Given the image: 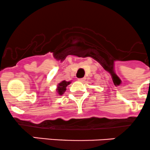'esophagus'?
Instances as JSON below:
<instances>
[{
    "mask_svg": "<svg viewBox=\"0 0 150 150\" xmlns=\"http://www.w3.org/2000/svg\"><path fill=\"white\" fill-rule=\"evenodd\" d=\"M78 80L79 81H83L84 80V78H79V79H78Z\"/></svg>",
    "mask_w": 150,
    "mask_h": 150,
    "instance_id": "1",
    "label": "esophagus"
}]
</instances>
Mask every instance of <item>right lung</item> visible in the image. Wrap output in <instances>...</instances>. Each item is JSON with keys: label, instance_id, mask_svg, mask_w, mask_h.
<instances>
[{"label": "right lung", "instance_id": "1", "mask_svg": "<svg viewBox=\"0 0 150 150\" xmlns=\"http://www.w3.org/2000/svg\"><path fill=\"white\" fill-rule=\"evenodd\" d=\"M69 84H71V81H63L60 83H59L58 85H57V92L58 93V95H63L65 93V91L66 90V87L69 85Z\"/></svg>", "mask_w": 150, "mask_h": 150}]
</instances>
